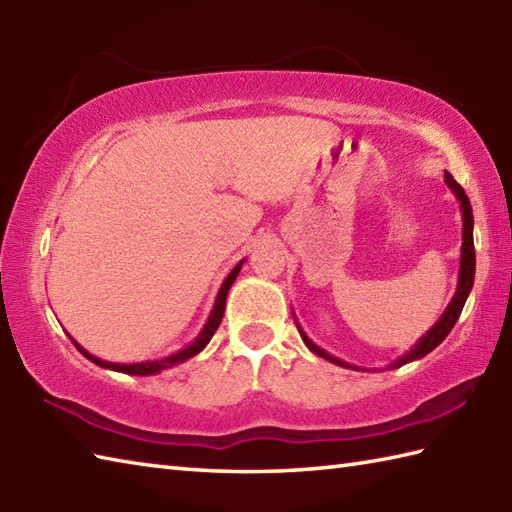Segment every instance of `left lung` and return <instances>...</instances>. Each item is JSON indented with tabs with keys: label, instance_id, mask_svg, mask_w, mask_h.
Instances as JSON below:
<instances>
[{
	"label": "left lung",
	"instance_id": "8db88e82",
	"mask_svg": "<svg viewBox=\"0 0 512 512\" xmlns=\"http://www.w3.org/2000/svg\"><path fill=\"white\" fill-rule=\"evenodd\" d=\"M444 180H447V184H449V189L455 193V198L460 200V206H462V257H460V277H458V290H455V295H453V299H451V303L447 306V310H444V314L442 317L438 319V323L433 325V328L422 336V339L411 347V350L405 354V356H400L398 361H394L389 365V369H396V367H400V365H405V363H411V361H418V358H422V356H427L431 350H436V347L447 339V334L453 330V325H455V321L460 319V314H462V308H464V303H466V297H469V292H471V288H473V281H475V246H473V209H471V202H469V195L464 193V189L460 187L458 182H455V178L451 176L449 171H444ZM297 328H299V334H301V339H303V343H306L308 347H310V352H314L317 356H321V358H325V361H330V363H336V365H341V367H352V365H347V363H343V361H339V358L336 356H332V354H328L325 350H321L319 345H314L308 336H306V332L301 330V325L297 323ZM356 369V367H354Z\"/></svg>",
	"mask_w": 512,
	"mask_h": 512
}]
</instances>
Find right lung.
Returning <instances> with one entry per match:
<instances>
[{"mask_svg":"<svg viewBox=\"0 0 512 512\" xmlns=\"http://www.w3.org/2000/svg\"><path fill=\"white\" fill-rule=\"evenodd\" d=\"M242 264L244 262H239L233 270H231V275H228L226 279H224V284H222V288H220V292H217V299H215V306H213V312H211V317H209V321H206V325H204V330L200 332V336L198 339H195L191 345H187L184 347V350H180V352H176V354H171V356H167V358H158V361H147V363H110V361H101V358H96V356H92L90 352H85L83 347L76 343L74 339H72V343L76 345V350H79L85 358H90L92 363H96L99 367H105V369H114V372H123V374H132V376H151V374H158V372H162V369H167V367H173V365H178V363H184L187 361V358H191V356H195V354H200L204 347H206V343H209L211 339H213V334H215V330L220 328V323H222V317H224V308H226V295H228V290H231V286H233V281L237 279V275H239V270H242Z\"/></svg>","mask_w":512,"mask_h":512,"instance_id":"1","label":"right lung"}]
</instances>
